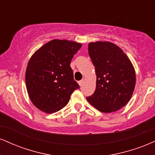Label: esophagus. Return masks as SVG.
<instances>
[{"instance_id":"1","label":"esophagus","mask_w":155,"mask_h":155,"mask_svg":"<svg viewBox=\"0 0 155 155\" xmlns=\"http://www.w3.org/2000/svg\"><path fill=\"white\" fill-rule=\"evenodd\" d=\"M84 79L81 80V81H79V84L80 87H81V86L83 85V84H84Z\"/></svg>"}]
</instances>
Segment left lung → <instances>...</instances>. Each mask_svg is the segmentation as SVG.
Instances as JSON below:
<instances>
[{"instance_id":"1","label":"left lung","mask_w":155,"mask_h":155,"mask_svg":"<svg viewBox=\"0 0 155 155\" xmlns=\"http://www.w3.org/2000/svg\"><path fill=\"white\" fill-rule=\"evenodd\" d=\"M89 55L95 67L96 89L87 97L102 113L119 110L131 100L136 85V72L131 61L113 42H89Z\"/></svg>"}]
</instances>
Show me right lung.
<instances>
[{
	"label": "right lung",
	"instance_id": "1",
	"mask_svg": "<svg viewBox=\"0 0 155 155\" xmlns=\"http://www.w3.org/2000/svg\"><path fill=\"white\" fill-rule=\"evenodd\" d=\"M81 46L74 41L54 39L31 55L26 69V87L31 102L40 110H60L79 88L70 63Z\"/></svg>",
	"mask_w": 155,
	"mask_h": 155
}]
</instances>
